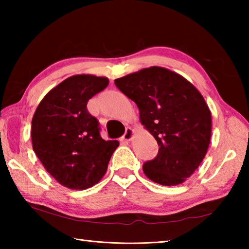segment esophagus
<instances>
[{
    "label": "esophagus",
    "mask_w": 249,
    "mask_h": 249,
    "mask_svg": "<svg viewBox=\"0 0 249 249\" xmlns=\"http://www.w3.org/2000/svg\"><path fill=\"white\" fill-rule=\"evenodd\" d=\"M134 137V129L131 128H126L125 134L123 135V140L125 141H130L131 138Z\"/></svg>",
    "instance_id": "esophagus-1"
}]
</instances>
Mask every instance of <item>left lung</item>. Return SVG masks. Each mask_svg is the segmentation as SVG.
Returning <instances> with one entry per match:
<instances>
[{
    "instance_id": "left-lung-1",
    "label": "left lung",
    "mask_w": 249,
    "mask_h": 249,
    "mask_svg": "<svg viewBox=\"0 0 249 249\" xmlns=\"http://www.w3.org/2000/svg\"><path fill=\"white\" fill-rule=\"evenodd\" d=\"M114 83L136 103L142 125L160 145L154 160L144 162L145 176L165 186L186 181L202 162L212 134V116L202 95L181 75L158 66Z\"/></svg>"
}]
</instances>
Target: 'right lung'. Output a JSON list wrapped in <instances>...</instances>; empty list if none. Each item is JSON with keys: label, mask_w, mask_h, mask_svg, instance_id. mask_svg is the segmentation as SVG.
Returning <instances> with one entry per match:
<instances>
[{"label": "right lung", "mask_w": 249, "mask_h": 249, "mask_svg": "<svg viewBox=\"0 0 249 249\" xmlns=\"http://www.w3.org/2000/svg\"><path fill=\"white\" fill-rule=\"evenodd\" d=\"M109 84L108 78L75 75L41 99L32 120L33 150L45 169L63 186L87 189L107 171L119 141L104 140L87 104Z\"/></svg>", "instance_id": "add662e5"}]
</instances>
